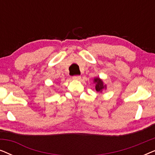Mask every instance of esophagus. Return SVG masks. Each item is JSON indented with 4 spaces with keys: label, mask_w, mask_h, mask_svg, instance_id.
<instances>
[{
    "label": "esophagus",
    "mask_w": 155,
    "mask_h": 155,
    "mask_svg": "<svg viewBox=\"0 0 155 155\" xmlns=\"http://www.w3.org/2000/svg\"><path fill=\"white\" fill-rule=\"evenodd\" d=\"M80 78H81V77H80V75H74L73 76V80H80Z\"/></svg>",
    "instance_id": "1"
}]
</instances>
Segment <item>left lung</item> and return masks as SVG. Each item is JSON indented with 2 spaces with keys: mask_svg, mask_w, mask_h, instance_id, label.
Wrapping results in <instances>:
<instances>
[{
  "mask_svg": "<svg viewBox=\"0 0 155 155\" xmlns=\"http://www.w3.org/2000/svg\"><path fill=\"white\" fill-rule=\"evenodd\" d=\"M94 82L97 83L96 87H95L97 92H101L103 89L105 87V86H104L103 84V82L101 81V80L99 79V78H96V79H94Z\"/></svg>",
  "mask_w": 155,
  "mask_h": 155,
  "instance_id": "left-lung-1",
  "label": "left lung"
}]
</instances>
